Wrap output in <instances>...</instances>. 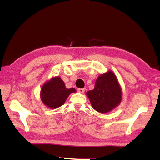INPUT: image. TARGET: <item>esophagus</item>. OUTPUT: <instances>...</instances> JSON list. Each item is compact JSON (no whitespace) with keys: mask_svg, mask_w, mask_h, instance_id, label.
<instances>
[{"mask_svg":"<svg viewBox=\"0 0 160 160\" xmlns=\"http://www.w3.org/2000/svg\"><path fill=\"white\" fill-rule=\"evenodd\" d=\"M85 88H82V89H78V92H80V93H84V91H85Z\"/></svg>","mask_w":160,"mask_h":160,"instance_id":"esophagus-1","label":"esophagus"}]
</instances>
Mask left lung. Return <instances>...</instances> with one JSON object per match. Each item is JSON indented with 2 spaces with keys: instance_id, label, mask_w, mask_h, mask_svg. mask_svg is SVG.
Listing matches in <instances>:
<instances>
[{
  "instance_id": "1",
  "label": "left lung",
  "mask_w": 160,
  "mask_h": 160,
  "mask_svg": "<svg viewBox=\"0 0 160 160\" xmlns=\"http://www.w3.org/2000/svg\"><path fill=\"white\" fill-rule=\"evenodd\" d=\"M87 95L94 109L105 113L120 103L122 91L116 76L108 71L98 78L94 89L88 91Z\"/></svg>"
}]
</instances>
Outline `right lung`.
I'll return each instance as SVG.
<instances>
[{"instance_id": "1", "label": "right lung", "mask_w": 160, "mask_h": 160, "mask_svg": "<svg viewBox=\"0 0 160 160\" xmlns=\"http://www.w3.org/2000/svg\"><path fill=\"white\" fill-rule=\"evenodd\" d=\"M73 92H76V89L73 88L67 89L60 77H55L44 84L40 96L46 106L55 108L62 106L69 94Z\"/></svg>"}]
</instances>
